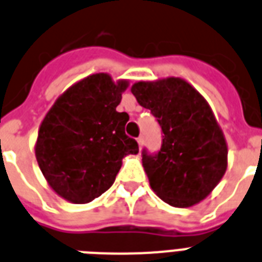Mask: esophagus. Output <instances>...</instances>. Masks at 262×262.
I'll use <instances>...</instances> for the list:
<instances>
[{
  "label": "esophagus",
  "mask_w": 262,
  "mask_h": 262,
  "mask_svg": "<svg viewBox=\"0 0 262 262\" xmlns=\"http://www.w3.org/2000/svg\"><path fill=\"white\" fill-rule=\"evenodd\" d=\"M137 142H138V148H140V149H142V145H144V138H142V136L141 137L137 138Z\"/></svg>",
  "instance_id": "obj_1"
}]
</instances>
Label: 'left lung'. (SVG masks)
Segmentation results:
<instances>
[{"label":"left lung","instance_id":"1","mask_svg":"<svg viewBox=\"0 0 262 262\" xmlns=\"http://www.w3.org/2000/svg\"><path fill=\"white\" fill-rule=\"evenodd\" d=\"M130 91L164 133L157 155L142 150L153 192L173 207H191L206 199L227 168L226 140L208 102L175 76L140 80Z\"/></svg>","mask_w":262,"mask_h":262}]
</instances>
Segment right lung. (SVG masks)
<instances>
[{"mask_svg": "<svg viewBox=\"0 0 262 262\" xmlns=\"http://www.w3.org/2000/svg\"><path fill=\"white\" fill-rule=\"evenodd\" d=\"M129 80L98 72L57 98L41 121L35 155L47 183L66 201L83 205L107 191L137 141L125 135L126 113L117 112Z\"/></svg>", "mask_w": 262, "mask_h": 262, "instance_id": "1", "label": "right lung"}]
</instances>
